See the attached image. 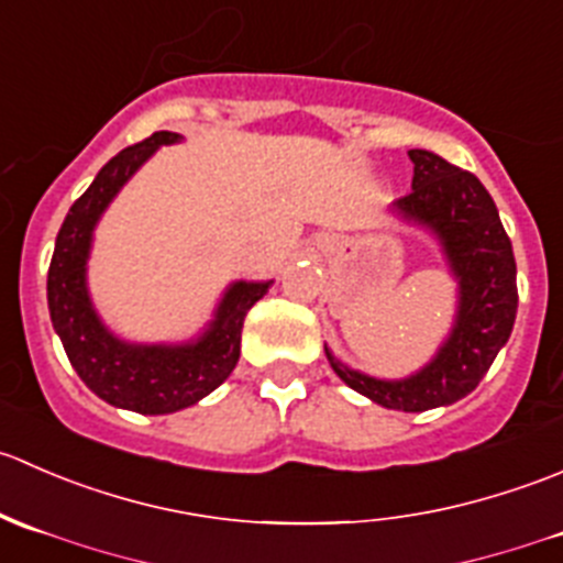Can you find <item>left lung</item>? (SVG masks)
<instances>
[{
	"label": "left lung",
	"mask_w": 563,
	"mask_h": 563,
	"mask_svg": "<svg viewBox=\"0 0 563 563\" xmlns=\"http://www.w3.org/2000/svg\"><path fill=\"white\" fill-rule=\"evenodd\" d=\"M411 192L395 201L402 220L433 231L457 280V313L439 354L400 382L365 376L334 360L332 371L373 402L395 411L450 406L476 389L512 334L518 313V266L490 192L471 172L428 150L408 152Z\"/></svg>",
	"instance_id": "left-lung-1"
}]
</instances>
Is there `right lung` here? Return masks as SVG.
<instances>
[{"instance_id": "add662e5", "label": "right lung", "mask_w": 563, "mask_h": 563, "mask_svg": "<svg viewBox=\"0 0 563 563\" xmlns=\"http://www.w3.org/2000/svg\"><path fill=\"white\" fill-rule=\"evenodd\" d=\"M179 139V133L161 130L111 157L67 212L48 266L51 323L70 365L95 395L139 413H174L218 389L240 362L247 310L272 286V280L231 283L203 334L179 345L128 343L95 313L87 291L95 225L124 181L163 144H176Z\"/></svg>"}]
</instances>
